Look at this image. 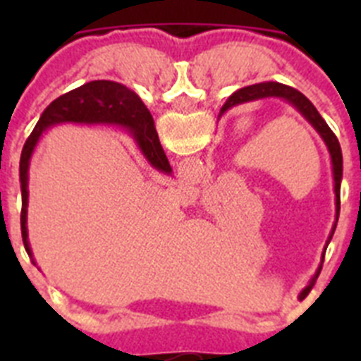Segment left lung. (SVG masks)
Returning a JSON list of instances; mask_svg holds the SVG:
<instances>
[{
  "instance_id": "1",
  "label": "left lung",
  "mask_w": 361,
  "mask_h": 361,
  "mask_svg": "<svg viewBox=\"0 0 361 361\" xmlns=\"http://www.w3.org/2000/svg\"><path fill=\"white\" fill-rule=\"evenodd\" d=\"M266 97H279L283 99V101H288L291 106H295L296 110L304 116V119L311 124L312 128L317 130L318 135L324 139L325 146L329 149L331 155V166H333V180H334V197H336V220H334L333 224V231H331V237H333L334 229H336V222H338V215H340V183H342V171H343V159H342V148H340V142H338L336 135L333 133V130L327 126V123L324 121V117L318 114V110L314 108V104L305 97L302 92H298L296 88L288 85H282V82H275V81H266V82H257V85L251 86H244L240 90H237L235 94H231L228 97V101L224 103V106L220 108L219 116H224L226 111L233 106H238V104L244 103H251V101H257V99H266ZM327 240V244L331 242ZM325 244V245H327ZM325 255V253H324ZM324 255H322V262H324ZM322 271V264L318 266L317 273L309 280V283L302 289V293L298 295V298H305L307 293L311 291L312 286H314V280L318 279Z\"/></svg>"
}]
</instances>
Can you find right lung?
<instances>
[{
  "mask_svg": "<svg viewBox=\"0 0 361 361\" xmlns=\"http://www.w3.org/2000/svg\"><path fill=\"white\" fill-rule=\"evenodd\" d=\"M63 123L75 124H110L128 130L142 152L149 166L162 173H171L170 162L159 142L153 117L133 90L116 81H90L75 90L57 97L44 108L36 128L30 133L21 152L19 161V180H21V235L27 253L32 257L28 244L27 212H28V168L32 153L36 149L41 135L50 126Z\"/></svg>",
  "mask_w": 361,
  "mask_h": 361,
  "instance_id": "right-lung-1",
  "label": "right lung"
}]
</instances>
